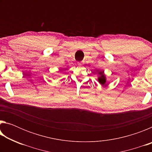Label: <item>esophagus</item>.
I'll return each mask as SVG.
<instances>
[{
  "label": "esophagus",
  "mask_w": 152,
  "mask_h": 152,
  "mask_svg": "<svg viewBox=\"0 0 152 152\" xmlns=\"http://www.w3.org/2000/svg\"><path fill=\"white\" fill-rule=\"evenodd\" d=\"M78 65H79V66H81V65H82V63H81V62H79V63H78Z\"/></svg>",
  "instance_id": "1"
}]
</instances>
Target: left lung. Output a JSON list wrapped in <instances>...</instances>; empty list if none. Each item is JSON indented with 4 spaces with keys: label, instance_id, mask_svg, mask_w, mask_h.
I'll return each mask as SVG.
<instances>
[{
    "label": "left lung",
    "instance_id": "obj_1",
    "mask_svg": "<svg viewBox=\"0 0 152 152\" xmlns=\"http://www.w3.org/2000/svg\"><path fill=\"white\" fill-rule=\"evenodd\" d=\"M98 81L102 86H104L106 84L107 78L103 70L98 71Z\"/></svg>",
    "mask_w": 152,
    "mask_h": 152
}]
</instances>
